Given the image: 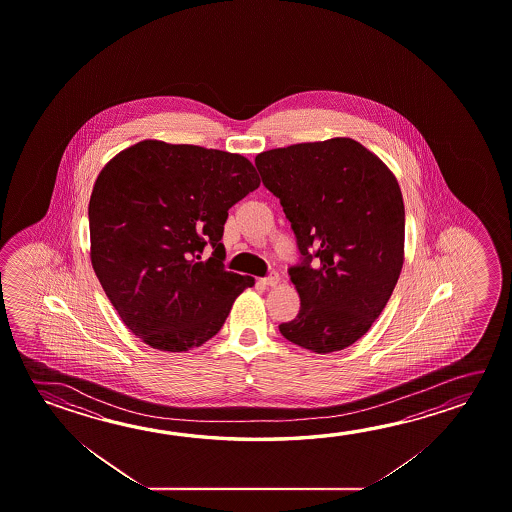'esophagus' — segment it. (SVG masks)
I'll return each instance as SVG.
<instances>
[{
    "instance_id": "1",
    "label": "esophagus",
    "mask_w": 512,
    "mask_h": 512,
    "mask_svg": "<svg viewBox=\"0 0 512 512\" xmlns=\"http://www.w3.org/2000/svg\"><path fill=\"white\" fill-rule=\"evenodd\" d=\"M280 282V277H278V273H271L269 277L260 278L259 284L264 285V287H273V285H277Z\"/></svg>"
}]
</instances>
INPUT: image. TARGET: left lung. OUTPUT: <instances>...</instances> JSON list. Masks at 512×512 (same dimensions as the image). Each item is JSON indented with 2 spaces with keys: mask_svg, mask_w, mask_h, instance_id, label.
Here are the masks:
<instances>
[{
  "mask_svg": "<svg viewBox=\"0 0 512 512\" xmlns=\"http://www.w3.org/2000/svg\"><path fill=\"white\" fill-rule=\"evenodd\" d=\"M255 166L302 255L289 268L300 312L278 325L280 334L310 352L352 346L380 316L402 271L400 185L375 153L348 137L262 151Z\"/></svg>",
  "mask_w": 512,
  "mask_h": 512,
  "instance_id": "1",
  "label": "left lung"
}]
</instances>
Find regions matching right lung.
Wrapping results in <instances>:
<instances>
[{
	"label": "right lung",
	"instance_id": "obj_1",
	"mask_svg": "<svg viewBox=\"0 0 512 512\" xmlns=\"http://www.w3.org/2000/svg\"><path fill=\"white\" fill-rule=\"evenodd\" d=\"M260 185L252 162L141 141L101 169L89 202L91 262L126 327L160 352L216 336L252 277L225 269L228 209ZM213 255L203 261L204 246Z\"/></svg>",
	"mask_w": 512,
	"mask_h": 512
}]
</instances>
